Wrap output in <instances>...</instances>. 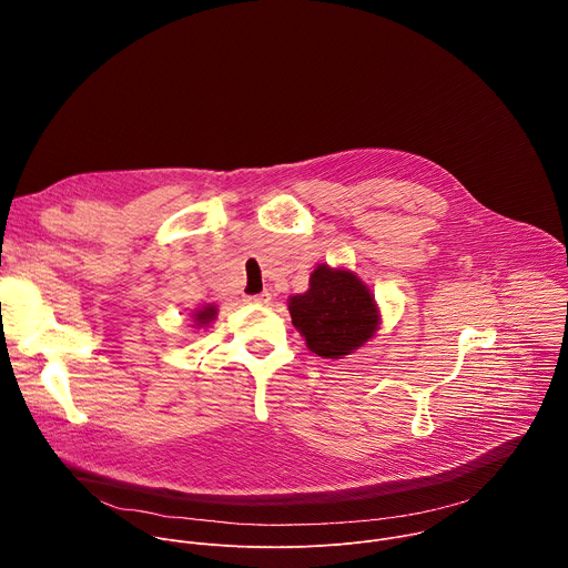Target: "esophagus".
I'll use <instances>...</instances> for the list:
<instances>
[{
    "instance_id": "obj_1",
    "label": "esophagus",
    "mask_w": 568,
    "mask_h": 568,
    "mask_svg": "<svg viewBox=\"0 0 568 568\" xmlns=\"http://www.w3.org/2000/svg\"><path fill=\"white\" fill-rule=\"evenodd\" d=\"M250 303H267L270 301V292H261V294H254V296H247Z\"/></svg>"
}]
</instances>
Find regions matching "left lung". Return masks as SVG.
Listing matches in <instances>:
<instances>
[{
  "label": "left lung",
  "instance_id": "left-lung-1",
  "mask_svg": "<svg viewBox=\"0 0 568 568\" xmlns=\"http://www.w3.org/2000/svg\"><path fill=\"white\" fill-rule=\"evenodd\" d=\"M290 314L307 348L328 359L353 353L377 331V307L366 285L328 265L312 272L305 294L290 298Z\"/></svg>",
  "mask_w": 568,
  "mask_h": 568
}]
</instances>
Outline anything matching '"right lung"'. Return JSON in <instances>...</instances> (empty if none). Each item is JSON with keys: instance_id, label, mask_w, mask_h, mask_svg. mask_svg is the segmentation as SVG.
<instances>
[{"instance_id": "1", "label": "right lung", "mask_w": 568, "mask_h": 568, "mask_svg": "<svg viewBox=\"0 0 568 568\" xmlns=\"http://www.w3.org/2000/svg\"><path fill=\"white\" fill-rule=\"evenodd\" d=\"M215 307L213 305H209V307H204V310H197V314H195V321H197V326H206L209 321H213L215 318Z\"/></svg>"}]
</instances>
